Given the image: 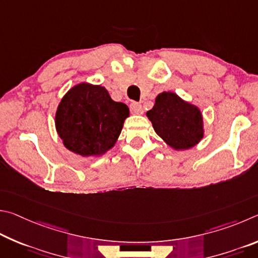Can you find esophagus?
Here are the masks:
<instances>
[{
	"instance_id": "34e87169",
	"label": "esophagus",
	"mask_w": 258,
	"mask_h": 258,
	"mask_svg": "<svg viewBox=\"0 0 258 258\" xmlns=\"http://www.w3.org/2000/svg\"><path fill=\"white\" fill-rule=\"evenodd\" d=\"M130 111H132L134 114H143V112H144L141 104L136 103V102L130 104Z\"/></svg>"
}]
</instances>
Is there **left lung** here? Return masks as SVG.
Segmentation results:
<instances>
[{"label":"left lung","instance_id":"left-lung-1","mask_svg":"<svg viewBox=\"0 0 258 258\" xmlns=\"http://www.w3.org/2000/svg\"><path fill=\"white\" fill-rule=\"evenodd\" d=\"M146 115L155 133L175 151L189 150L204 137L200 108L172 92L157 95L154 106Z\"/></svg>","mask_w":258,"mask_h":258}]
</instances>
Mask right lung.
Wrapping results in <instances>:
<instances>
[{
	"label": "right lung",
	"instance_id": "add662e5",
	"mask_svg": "<svg viewBox=\"0 0 258 258\" xmlns=\"http://www.w3.org/2000/svg\"><path fill=\"white\" fill-rule=\"evenodd\" d=\"M128 116V106L113 101L105 87L81 83L61 99L55 128L63 145L72 153L101 156L114 146Z\"/></svg>",
	"mask_w": 258,
	"mask_h": 258
}]
</instances>
